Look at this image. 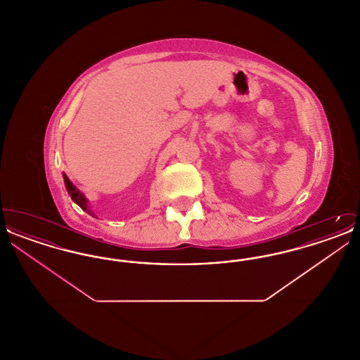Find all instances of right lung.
<instances>
[{"instance_id": "1", "label": "right lung", "mask_w": 360, "mask_h": 360, "mask_svg": "<svg viewBox=\"0 0 360 360\" xmlns=\"http://www.w3.org/2000/svg\"><path fill=\"white\" fill-rule=\"evenodd\" d=\"M63 179H65V185H66V188H68V193H69L71 200H72L77 205L81 206V207L85 210L86 213L93 214L91 210H90L89 206H87V200H86L85 195L72 185V182L70 181L69 176H68L66 174H63ZM93 216H94V214H93Z\"/></svg>"}]
</instances>
